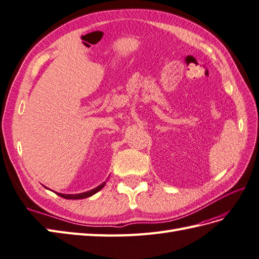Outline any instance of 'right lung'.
<instances>
[{
    "label": "right lung",
    "instance_id": "add662e5",
    "mask_svg": "<svg viewBox=\"0 0 259 259\" xmlns=\"http://www.w3.org/2000/svg\"><path fill=\"white\" fill-rule=\"evenodd\" d=\"M104 186H105V183H102L99 186H97L96 189H93L88 192H83V193H79V194H62V193H56V194L64 197V198H67V200H80V198L89 197V196L94 195L95 193H97V192L100 191L102 188H104Z\"/></svg>",
    "mask_w": 259,
    "mask_h": 259
}]
</instances>
